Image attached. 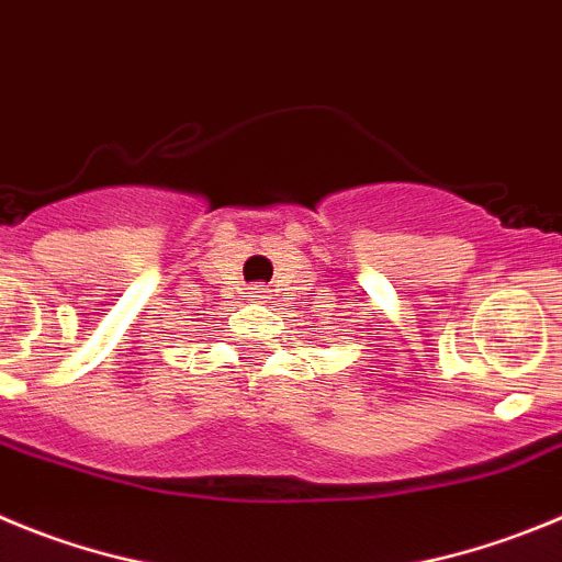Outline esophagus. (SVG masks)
Here are the masks:
<instances>
[{
    "label": "esophagus",
    "instance_id": "obj_1",
    "mask_svg": "<svg viewBox=\"0 0 562 562\" xmlns=\"http://www.w3.org/2000/svg\"><path fill=\"white\" fill-rule=\"evenodd\" d=\"M249 296L255 302H262V300H269V288L266 285H251L249 288Z\"/></svg>",
    "mask_w": 562,
    "mask_h": 562
}]
</instances>
